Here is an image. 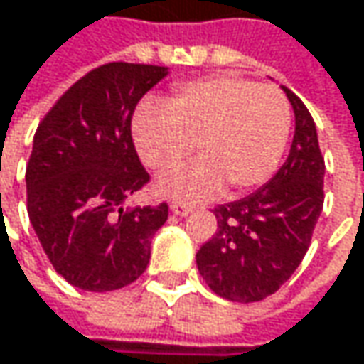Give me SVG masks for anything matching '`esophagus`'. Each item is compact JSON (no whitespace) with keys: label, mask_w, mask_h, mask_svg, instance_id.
I'll use <instances>...</instances> for the list:
<instances>
[{"label":"esophagus","mask_w":364,"mask_h":364,"mask_svg":"<svg viewBox=\"0 0 364 364\" xmlns=\"http://www.w3.org/2000/svg\"><path fill=\"white\" fill-rule=\"evenodd\" d=\"M171 210H173L175 215L185 216L193 210V206H191V204H187V202H173V204H171Z\"/></svg>","instance_id":"esophagus-1"}]
</instances>
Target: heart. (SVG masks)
I'll return each instance as SVG.
<instances>
[{
	"label": "heart",
	"mask_w": 364,
	"mask_h": 364,
	"mask_svg": "<svg viewBox=\"0 0 364 364\" xmlns=\"http://www.w3.org/2000/svg\"><path fill=\"white\" fill-rule=\"evenodd\" d=\"M291 127L287 97L273 85L237 77H208L181 85L164 110L146 108L133 120L141 160L158 173L191 166L158 183L164 198L200 200L223 185L237 193L271 177Z\"/></svg>",
	"instance_id": "heart-1"
}]
</instances>
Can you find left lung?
<instances>
[{
    "mask_svg": "<svg viewBox=\"0 0 364 364\" xmlns=\"http://www.w3.org/2000/svg\"><path fill=\"white\" fill-rule=\"evenodd\" d=\"M283 91L296 114L287 160L258 191L216 206V233L196 254L208 287L231 302H260L294 275L325 202V158L313 116L294 91Z\"/></svg>",
    "mask_w": 364,
    "mask_h": 364,
    "instance_id": "obj_1",
    "label": "left lung"
}]
</instances>
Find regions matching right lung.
<instances>
[{
  "mask_svg": "<svg viewBox=\"0 0 364 364\" xmlns=\"http://www.w3.org/2000/svg\"><path fill=\"white\" fill-rule=\"evenodd\" d=\"M164 66L108 62L41 118L26 164V210L51 267L75 287L114 291L144 275L168 204L122 210L149 183L131 135L139 100Z\"/></svg>",
  "mask_w": 364,
  "mask_h": 364,
  "instance_id": "obj_1",
  "label": "right lung"
}]
</instances>
